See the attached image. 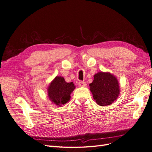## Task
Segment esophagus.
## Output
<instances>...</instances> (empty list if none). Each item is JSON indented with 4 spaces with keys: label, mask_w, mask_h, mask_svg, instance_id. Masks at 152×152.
Listing matches in <instances>:
<instances>
[{
    "label": "esophagus",
    "mask_w": 152,
    "mask_h": 152,
    "mask_svg": "<svg viewBox=\"0 0 152 152\" xmlns=\"http://www.w3.org/2000/svg\"><path fill=\"white\" fill-rule=\"evenodd\" d=\"M79 86L81 87H85L86 86V83L84 81H80L79 82Z\"/></svg>",
    "instance_id": "34e87169"
}]
</instances>
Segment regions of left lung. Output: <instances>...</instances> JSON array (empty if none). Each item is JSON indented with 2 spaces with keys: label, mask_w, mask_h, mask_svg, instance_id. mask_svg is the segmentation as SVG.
<instances>
[{
  "label": "left lung",
  "mask_w": 152,
  "mask_h": 152,
  "mask_svg": "<svg viewBox=\"0 0 152 152\" xmlns=\"http://www.w3.org/2000/svg\"><path fill=\"white\" fill-rule=\"evenodd\" d=\"M90 91L96 103L101 106L113 104L120 94V85L117 77L109 72H98L89 84Z\"/></svg>",
  "instance_id": "obj_1"
}]
</instances>
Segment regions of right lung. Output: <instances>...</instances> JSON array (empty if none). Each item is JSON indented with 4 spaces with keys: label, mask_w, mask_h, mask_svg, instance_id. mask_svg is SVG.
Listing matches in <instances>:
<instances>
[{
    "label": "right lung",
    "mask_w": 152,
    "mask_h": 152,
    "mask_svg": "<svg viewBox=\"0 0 152 152\" xmlns=\"http://www.w3.org/2000/svg\"><path fill=\"white\" fill-rule=\"evenodd\" d=\"M75 88L72 82L67 83L62 76H56L47 88L48 97L53 104L60 107L69 101Z\"/></svg>",
    "instance_id": "obj_1"
}]
</instances>
